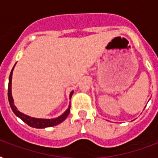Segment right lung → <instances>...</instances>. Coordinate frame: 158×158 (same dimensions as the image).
I'll use <instances>...</instances> for the list:
<instances>
[{
	"label": "right lung",
	"instance_id": "add662e5",
	"mask_svg": "<svg viewBox=\"0 0 158 158\" xmlns=\"http://www.w3.org/2000/svg\"><path fill=\"white\" fill-rule=\"evenodd\" d=\"M15 66L13 67V69L11 70L10 77H9V85H8V99L10 107L13 110V112L16 115V116H18L19 118H20L21 120H23V122H25L27 125H28L31 127L37 128V129H43V128L47 127H52V126H55V125H59L61 122H63L66 117L69 115V110H70V103L69 104V106L66 109V110L64 111L62 115L56 118H53V119H39V118H34L31 117L29 115H27L23 113L20 112L19 110H18L17 107L15 106L14 103V99L12 97V93H11V83H12V74H13V70ZM74 91H72L69 94V99L71 98L72 95H73Z\"/></svg>",
	"mask_w": 158,
	"mask_h": 158
}]
</instances>
